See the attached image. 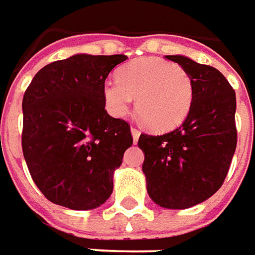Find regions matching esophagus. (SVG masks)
<instances>
[{
	"mask_svg": "<svg viewBox=\"0 0 255 255\" xmlns=\"http://www.w3.org/2000/svg\"><path fill=\"white\" fill-rule=\"evenodd\" d=\"M131 135H132L134 143H137V140H138V137H140V131H138V128L131 127Z\"/></svg>",
	"mask_w": 255,
	"mask_h": 255,
	"instance_id": "1",
	"label": "esophagus"
}]
</instances>
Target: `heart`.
<instances>
[{
  "instance_id": "obj_1",
  "label": "heart",
  "mask_w": 255,
  "mask_h": 255,
  "mask_svg": "<svg viewBox=\"0 0 255 255\" xmlns=\"http://www.w3.org/2000/svg\"><path fill=\"white\" fill-rule=\"evenodd\" d=\"M105 106L112 117H124L135 99V111L147 127L168 131L188 117L194 101L191 76L171 61L144 57L129 61L102 87Z\"/></svg>"
}]
</instances>
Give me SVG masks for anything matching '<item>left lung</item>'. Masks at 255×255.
<instances>
[{"label":"left lung","mask_w":255,"mask_h":255,"mask_svg":"<svg viewBox=\"0 0 255 255\" xmlns=\"http://www.w3.org/2000/svg\"><path fill=\"white\" fill-rule=\"evenodd\" d=\"M193 79L194 101L182 126L162 135L141 134L143 172L150 198L165 209H188L223 184L237 149L235 90L219 70L166 55Z\"/></svg>","instance_id":"obj_1"}]
</instances>
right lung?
<instances>
[{
	"label": "right lung",
	"instance_id": "obj_1",
	"mask_svg": "<svg viewBox=\"0 0 255 255\" xmlns=\"http://www.w3.org/2000/svg\"><path fill=\"white\" fill-rule=\"evenodd\" d=\"M126 55L77 54L39 70L23 96L21 147L49 201L96 209L114 190V171L132 144L127 121L105 109L102 87Z\"/></svg>",
	"mask_w": 255,
	"mask_h": 255
}]
</instances>
